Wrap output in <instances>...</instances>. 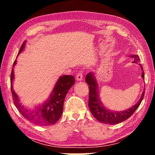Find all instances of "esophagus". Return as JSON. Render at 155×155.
<instances>
[{
	"label": "esophagus",
	"mask_w": 155,
	"mask_h": 155,
	"mask_svg": "<svg viewBox=\"0 0 155 155\" xmlns=\"http://www.w3.org/2000/svg\"><path fill=\"white\" fill-rule=\"evenodd\" d=\"M76 79L78 81H81L83 80V74L81 72H79L78 74H77V75L76 76Z\"/></svg>",
	"instance_id": "1"
}]
</instances>
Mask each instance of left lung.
I'll return each instance as SVG.
<instances>
[{
	"label": "left lung",
	"instance_id": "8db88e82",
	"mask_svg": "<svg viewBox=\"0 0 155 155\" xmlns=\"http://www.w3.org/2000/svg\"><path fill=\"white\" fill-rule=\"evenodd\" d=\"M130 57L134 59L133 63L137 64L140 65L141 71H142L141 72V78L144 79L143 68L140 64H139L140 60V57L137 54H132ZM85 81L89 85V90H90L88 103L89 108H90V111L94 117L100 122L104 123V124H115L125 121L128 117H130L133 113L135 111V110L138 108L144 96V91H143L139 101L129 109L120 111H114V110L107 108L102 103L98 90V84L97 82L95 73L92 72H89L86 75Z\"/></svg>",
	"mask_w": 155,
	"mask_h": 155
}]
</instances>
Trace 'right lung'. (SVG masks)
Segmentation results:
<instances>
[{"mask_svg": "<svg viewBox=\"0 0 155 155\" xmlns=\"http://www.w3.org/2000/svg\"><path fill=\"white\" fill-rule=\"evenodd\" d=\"M26 41L21 46L18 56L25 48ZM17 56V57H18ZM16 59L13 65L11 74V90L15 106L18 111L28 121L40 126H51L58 121L63 113L64 103L68 91L75 83L74 77L70 75L61 76L55 83L50 96L43 103L28 108L20 103V99L13 88L14 81V68L16 64Z\"/></svg>", "mask_w": 155, "mask_h": 155, "instance_id": "obj_1", "label": "right lung"}]
</instances>
